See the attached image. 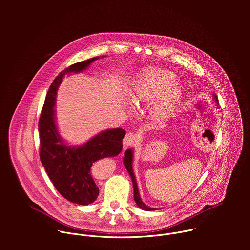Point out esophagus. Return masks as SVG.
<instances>
[{
  "label": "esophagus",
  "mask_w": 250,
  "mask_h": 250,
  "mask_svg": "<svg viewBox=\"0 0 250 250\" xmlns=\"http://www.w3.org/2000/svg\"><path fill=\"white\" fill-rule=\"evenodd\" d=\"M139 138H140L139 134L133 133V132H130V131H129V132H127V133L125 134V138H124V146H125V147L130 146L134 145L135 142H137V141L139 140Z\"/></svg>",
  "instance_id": "esophagus-1"
}]
</instances>
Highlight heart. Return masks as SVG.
I'll use <instances>...</instances> for the list:
<instances>
[{"label": "heart", "mask_w": 250, "mask_h": 250, "mask_svg": "<svg viewBox=\"0 0 250 250\" xmlns=\"http://www.w3.org/2000/svg\"><path fill=\"white\" fill-rule=\"evenodd\" d=\"M177 85V76L171 71L150 68L137 75L129 93L137 104H151L162 97L155 106L154 115L163 121L172 116L179 104L180 93L175 89Z\"/></svg>", "instance_id": "obj_1"}]
</instances>
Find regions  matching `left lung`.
Wrapping results in <instances>:
<instances>
[{"label":"left lung","mask_w":250,"mask_h":250,"mask_svg":"<svg viewBox=\"0 0 250 250\" xmlns=\"http://www.w3.org/2000/svg\"><path fill=\"white\" fill-rule=\"evenodd\" d=\"M217 99V97H216ZM217 101V100H216ZM124 163H125V166L126 168V170L128 171L130 177H131V180H132V184H133V191H134V201L136 203V205L145 210H155L157 208H149L147 207L146 205L144 204V202L141 201L140 199V196H139V193H138V188H137V184H136V180H135V177H134V174H133V171H132V151L131 149H127L125 152V157H124Z\"/></svg>","instance_id":"8db88e82"}]
</instances>
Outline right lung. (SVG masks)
Segmentation results:
<instances>
[{"mask_svg":"<svg viewBox=\"0 0 250 250\" xmlns=\"http://www.w3.org/2000/svg\"><path fill=\"white\" fill-rule=\"evenodd\" d=\"M98 58L77 62L61 71L48 89L39 122L41 161L61 196L78 205H89L98 198L93 164L99 159L118 155L125 135L123 128L108 129L82 146L70 147L63 144L57 132L53 110L57 87L66 73L80 72Z\"/></svg>","mask_w":250,"mask_h":250,"instance_id":"right-lung-1","label":"right lung"}]
</instances>
